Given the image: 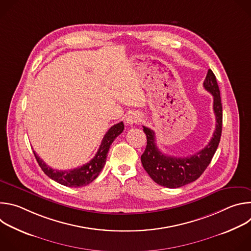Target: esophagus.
<instances>
[{
    "label": "esophagus",
    "instance_id": "esophagus-1",
    "mask_svg": "<svg viewBox=\"0 0 251 251\" xmlns=\"http://www.w3.org/2000/svg\"><path fill=\"white\" fill-rule=\"evenodd\" d=\"M141 114L139 112H131L130 114H128V116L126 117V123L128 125H133V124H137L141 121Z\"/></svg>",
    "mask_w": 251,
    "mask_h": 251
}]
</instances>
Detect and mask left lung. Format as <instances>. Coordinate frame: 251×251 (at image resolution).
Instances as JSON below:
<instances>
[{
	"label": "left lung",
	"instance_id": "8db88e82",
	"mask_svg": "<svg viewBox=\"0 0 251 251\" xmlns=\"http://www.w3.org/2000/svg\"><path fill=\"white\" fill-rule=\"evenodd\" d=\"M203 87L213 96V112L217 124L208 144L195 155L176 158L162 153L156 144L155 132L143 126V131L147 136V146L141 156V162L153 181L160 186L175 189L195 182L207 168L218 149L223 130V105L217 78L211 69L207 71Z\"/></svg>",
	"mask_w": 251,
	"mask_h": 251
}]
</instances>
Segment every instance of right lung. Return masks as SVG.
<instances>
[{
  "instance_id": "obj_1",
  "label": "right lung",
  "mask_w": 251,
  "mask_h": 251,
  "mask_svg": "<svg viewBox=\"0 0 251 251\" xmlns=\"http://www.w3.org/2000/svg\"><path fill=\"white\" fill-rule=\"evenodd\" d=\"M123 130H124L123 122L113 125L104 135L101 142V145L96 155L94 156V158L91 159L88 163L84 164L83 166L75 169L65 170V171L53 170L50 166H48L34 151H33V154L40 167L44 171V173L48 176H50L51 180L55 181L56 183L62 186H66L70 188L83 187L93 182L98 176V175L100 174V172L102 171L105 165L107 153H108L111 144L115 140V138L123 132Z\"/></svg>"
}]
</instances>
